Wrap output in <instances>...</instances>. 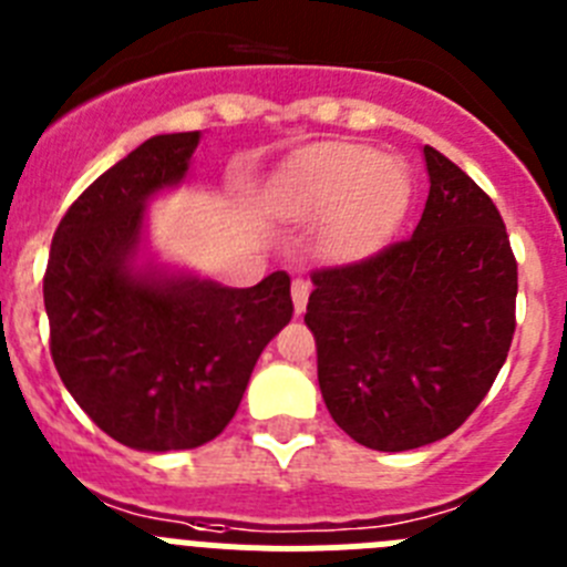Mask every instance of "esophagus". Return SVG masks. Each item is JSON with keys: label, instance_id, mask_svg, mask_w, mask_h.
Wrapping results in <instances>:
<instances>
[{"label": "esophagus", "instance_id": "1", "mask_svg": "<svg viewBox=\"0 0 567 567\" xmlns=\"http://www.w3.org/2000/svg\"><path fill=\"white\" fill-rule=\"evenodd\" d=\"M290 296H293V308H296V313H305V308H308V296H310V285H308V279L296 277L293 282H290Z\"/></svg>", "mask_w": 567, "mask_h": 567}]
</instances>
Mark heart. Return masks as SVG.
Listing matches in <instances>:
<instances>
[{"label":"heart","mask_w":567,"mask_h":567,"mask_svg":"<svg viewBox=\"0 0 567 567\" xmlns=\"http://www.w3.org/2000/svg\"><path fill=\"white\" fill-rule=\"evenodd\" d=\"M410 203L401 163L367 146L316 144L279 177V206L302 223L324 220V248L336 259H359L395 231Z\"/></svg>","instance_id":"heart-1"}]
</instances>
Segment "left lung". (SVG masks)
Returning <instances> with one entry per match:
<instances>
[{"label": "left lung", "instance_id": "1", "mask_svg": "<svg viewBox=\"0 0 567 567\" xmlns=\"http://www.w3.org/2000/svg\"><path fill=\"white\" fill-rule=\"evenodd\" d=\"M430 197L415 234L310 274L305 324L321 398L367 449L406 452L477 410L517 328V259L492 197L423 146Z\"/></svg>", "mask_w": 567, "mask_h": 567}]
</instances>
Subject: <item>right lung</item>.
<instances>
[{
    "label": "right lung",
    "mask_w": 567,
    "mask_h": 567,
    "mask_svg": "<svg viewBox=\"0 0 567 567\" xmlns=\"http://www.w3.org/2000/svg\"><path fill=\"white\" fill-rule=\"evenodd\" d=\"M197 141L155 135L90 183L61 217L44 271L61 381L99 430L141 452L220 435L293 316L285 271L239 290L132 274L146 197L183 181Z\"/></svg>",
    "instance_id": "obj_1"
}]
</instances>
